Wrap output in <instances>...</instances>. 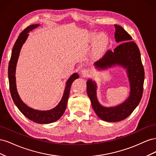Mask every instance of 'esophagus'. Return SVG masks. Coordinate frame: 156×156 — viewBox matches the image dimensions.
<instances>
[{"mask_svg": "<svg viewBox=\"0 0 156 156\" xmlns=\"http://www.w3.org/2000/svg\"><path fill=\"white\" fill-rule=\"evenodd\" d=\"M81 75H83V77H88L89 75H90V71L89 69H84V70L82 71Z\"/></svg>", "mask_w": 156, "mask_h": 156, "instance_id": "34e87169", "label": "esophagus"}]
</instances>
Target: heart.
<instances>
[{
  "label": "heart",
  "instance_id": "b5f03b06",
  "mask_svg": "<svg viewBox=\"0 0 156 156\" xmlns=\"http://www.w3.org/2000/svg\"><path fill=\"white\" fill-rule=\"evenodd\" d=\"M93 40L95 39L96 37V35H93ZM105 47H106V44L104 41V40L101 39L100 41H98L96 45H95V48H94V53L95 54L98 56L100 55L102 53L103 51H104V49H105Z\"/></svg>",
  "mask_w": 156,
  "mask_h": 156
}]
</instances>
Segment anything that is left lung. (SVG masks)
Returning <instances> with one entry per match:
<instances>
[{"instance_id":"left-lung-1","label":"left lung","mask_w":156,"mask_h":156,"mask_svg":"<svg viewBox=\"0 0 156 156\" xmlns=\"http://www.w3.org/2000/svg\"><path fill=\"white\" fill-rule=\"evenodd\" d=\"M115 38L122 43L114 49L108 50L100 60L94 64L98 70H105L115 66L126 69L129 83V94L126 100L115 107H104L97 98V84L89 79L87 82L88 96L93 109L101 120L115 122L126 119L137 107L142 98L144 80V70L138 46L132 41L131 36L122 27L115 25Z\"/></svg>"}]
</instances>
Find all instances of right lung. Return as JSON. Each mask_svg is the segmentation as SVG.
<instances>
[{
    "instance_id": "add662e5",
    "label": "right lung",
    "mask_w": 156,
    "mask_h": 156,
    "mask_svg": "<svg viewBox=\"0 0 156 156\" xmlns=\"http://www.w3.org/2000/svg\"><path fill=\"white\" fill-rule=\"evenodd\" d=\"M40 24L32 25L23 30L19 36L12 49L10 62L8 65V79L10 84V90L13 101L16 105L23 115L29 120L37 124H49L58 120L62 116L66 108L67 103L69 98V91L72 83L76 79L79 77L77 73H73L68 79L66 84L64 94L58 104L55 108L48 111H40L34 109L27 106L23 102L17 92L16 81V70L17 60L20 56V53L23 45L25 44L30 31L36 29Z\"/></svg>"
}]
</instances>
